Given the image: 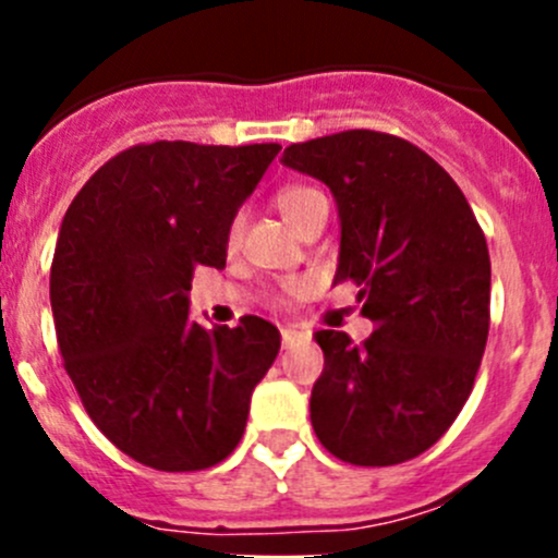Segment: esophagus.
<instances>
[{
    "instance_id": "1",
    "label": "esophagus",
    "mask_w": 558,
    "mask_h": 558,
    "mask_svg": "<svg viewBox=\"0 0 558 558\" xmlns=\"http://www.w3.org/2000/svg\"><path fill=\"white\" fill-rule=\"evenodd\" d=\"M280 340H283V348H291V345H294V342L307 340V335H305V331L291 329V326H286V329H280Z\"/></svg>"
}]
</instances>
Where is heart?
Instances as JSON below:
<instances>
[{"label":"heart","mask_w":558,"mask_h":558,"mask_svg":"<svg viewBox=\"0 0 558 558\" xmlns=\"http://www.w3.org/2000/svg\"><path fill=\"white\" fill-rule=\"evenodd\" d=\"M275 207H278L280 216L286 218V223H289L291 229H296V232H302V229H305L313 218H318L320 213H329V202H326L324 191L307 183L283 185V189L275 194ZM238 238H240V221L234 218L232 227H229V243H234ZM305 291H307L305 280H291V283H286L280 291H269L267 302L269 307H275V311H286V307H289L296 296L305 294Z\"/></svg>","instance_id":"1"}]
</instances>
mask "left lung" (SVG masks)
<instances>
[{
	"mask_svg": "<svg viewBox=\"0 0 558 558\" xmlns=\"http://www.w3.org/2000/svg\"><path fill=\"white\" fill-rule=\"evenodd\" d=\"M283 165L324 180L342 223L337 283L359 286L375 331H315V437L356 466L429 451L464 408L492 324V262L453 178L418 145L351 129L294 143Z\"/></svg>",
	"mask_w": 558,
	"mask_h": 558,
	"instance_id": "left-lung-1",
	"label": "left lung"
}]
</instances>
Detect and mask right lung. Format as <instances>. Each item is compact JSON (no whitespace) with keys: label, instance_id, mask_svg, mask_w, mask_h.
<instances>
[{"label":"right lung","instance_id":"add662e5","mask_svg":"<svg viewBox=\"0 0 558 558\" xmlns=\"http://www.w3.org/2000/svg\"><path fill=\"white\" fill-rule=\"evenodd\" d=\"M280 145L140 143L72 199L50 264L56 340L99 432L161 472L216 466L243 440L280 331L189 318L194 269L227 267L229 227Z\"/></svg>","mask_w":558,"mask_h":558}]
</instances>
